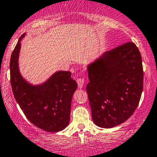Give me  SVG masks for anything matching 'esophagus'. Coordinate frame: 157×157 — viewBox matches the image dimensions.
<instances>
[{
	"mask_svg": "<svg viewBox=\"0 0 157 157\" xmlns=\"http://www.w3.org/2000/svg\"><path fill=\"white\" fill-rule=\"evenodd\" d=\"M77 85H78V87L81 89V88L83 87V85H84V79L83 78H77Z\"/></svg>",
	"mask_w": 157,
	"mask_h": 157,
	"instance_id": "34e87169",
	"label": "esophagus"
}]
</instances>
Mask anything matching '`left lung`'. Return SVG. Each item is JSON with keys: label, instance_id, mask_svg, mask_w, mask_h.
Returning <instances> with one entry per match:
<instances>
[{"label": "left lung", "instance_id": "1", "mask_svg": "<svg viewBox=\"0 0 157 157\" xmlns=\"http://www.w3.org/2000/svg\"><path fill=\"white\" fill-rule=\"evenodd\" d=\"M86 92L93 121L111 128L127 121L139 105L143 90L142 59L128 42L105 52L89 65Z\"/></svg>", "mask_w": 157, "mask_h": 157}]
</instances>
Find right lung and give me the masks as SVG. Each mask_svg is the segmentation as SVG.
I'll return each mask as SVG.
<instances>
[{
  "instance_id": "obj_1",
  "label": "right lung",
  "mask_w": 157,
  "mask_h": 157,
  "mask_svg": "<svg viewBox=\"0 0 157 157\" xmlns=\"http://www.w3.org/2000/svg\"><path fill=\"white\" fill-rule=\"evenodd\" d=\"M18 39L10 58V82L15 98L24 114L32 124L48 132H58L68 126L71 99L77 84L70 71L56 72L44 83L33 86L18 70Z\"/></svg>"
}]
</instances>
